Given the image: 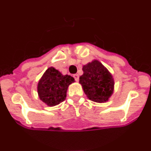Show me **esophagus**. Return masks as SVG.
Listing matches in <instances>:
<instances>
[{
    "mask_svg": "<svg viewBox=\"0 0 151 151\" xmlns=\"http://www.w3.org/2000/svg\"><path fill=\"white\" fill-rule=\"evenodd\" d=\"M73 77H74L75 80H76V82H78V79H79V76H78V74H75L74 76H73Z\"/></svg>",
    "mask_w": 151,
    "mask_h": 151,
    "instance_id": "34e87169",
    "label": "esophagus"
}]
</instances>
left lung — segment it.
<instances>
[{"mask_svg": "<svg viewBox=\"0 0 151 151\" xmlns=\"http://www.w3.org/2000/svg\"><path fill=\"white\" fill-rule=\"evenodd\" d=\"M79 78L85 94L91 101L104 103L113 93L114 80L111 73L101 62L94 60L83 66Z\"/></svg>", "mask_w": 151, "mask_h": 151, "instance_id": "obj_1", "label": "left lung"}]
</instances>
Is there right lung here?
Segmentation results:
<instances>
[{"instance_id":"1","label":"right lung","mask_w":151,"mask_h":151,"mask_svg":"<svg viewBox=\"0 0 151 151\" xmlns=\"http://www.w3.org/2000/svg\"><path fill=\"white\" fill-rule=\"evenodd\" d=\"M74 82L71 76H63L54 67H49L38 82L39 98L49 106L59 104L66 99L68 87Z\"/></svg>"}]
</instances>
